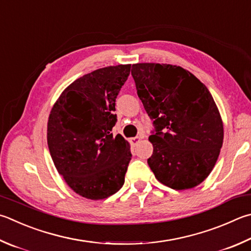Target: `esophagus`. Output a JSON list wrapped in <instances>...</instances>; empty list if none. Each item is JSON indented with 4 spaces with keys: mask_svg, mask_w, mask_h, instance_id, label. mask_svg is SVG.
Listing matches in <instances>:
<instances>
[{
    "mask_svg": "<svg viewBox=\"0 0 251 251\" xmlns=\"http://www.w3.org/2000/svg\"><path fill=\"white\" fill-rule=\"evenodd\" d=\"M140 140H141V137H134V138L130 139V144L133 145V146H136V145L139 143Z\"/></svg>",
    "mask_w": 251,
    "mask_h": 251,
    "instance_id": "1",
    "label": "esophagus"
}]
</instances>
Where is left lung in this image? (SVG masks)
<instances>
[{
    "label": "left lung",
    "mask_w": 251,
    "mask_h": 251,
    "mask_svg": "<svg viewBox=\"0 0 251 251\" xmlns=\"http://www.w3.org/2000/svg\"><path fill=\"white\" fill-rule=\"evenodd\" d=\"M138 98L156 133L148 165L156 179L173 190H188L206 179L220 156L224 127L212 94L179 66L135 63Z\"/></svg>",
    "instance_id": "8db88e82"
}]
</instances>
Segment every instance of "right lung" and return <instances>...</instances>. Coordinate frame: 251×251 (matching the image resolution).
<instances>
[{
	"instance_id": "add662e5",
	"label": "right lung",
	"mask_w": 251,
	"mask_h": 251,
	"mask_svg": "<svg viewBox=\"0 0 251 251\" xmlns=\"http://www.w3.org/2000/svg\"><path fill=\"white\" fill-rule=\"evenodd\" d=\"M130 65L94 70L62 91L50 111V156L66 183L80 197L104 200L120 190L131 159L130 145L111 134L115 101Z\"/></svg>"
}]
</instances>
